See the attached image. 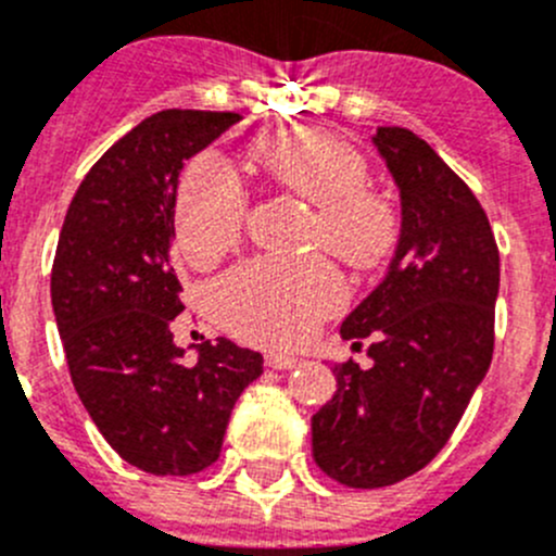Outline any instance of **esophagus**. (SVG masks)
<instances>
[{"mask_svg": "<svg viewBox=\"0 0 556 556\" xmlns=\"http://www.w3.org/2000/svg\"><path fill=\"white\" fill-rule=\"evenodd\" d=\"M267 366L275 368V371H287V368H298L300 361L294 354H281V352H269L267 354Z\"/></svg>", "mask_w": 556, "mask_h": 556, "instance_id": "obj_1", "label": "esophagus"}]
</instances>
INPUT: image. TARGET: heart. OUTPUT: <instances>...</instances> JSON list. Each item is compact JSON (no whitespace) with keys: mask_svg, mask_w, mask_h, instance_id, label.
<instances>
[{"mask_svg":"<svg viewBox=\"0 0 556 556\" xmlns=\"http://www.w3.org/2000/svg\"><path fill=\"white\" fill-rule=\"evenodd\" d=\"M258 166L273 182L316 207L314 240L354 269L382 267L401 240V218L388 195L366 185L361 152L321 128L278 130L258 141ZM245 190L224 157L188 166L174 202V235L193 264H213L237 242ZM346 298L325 256H258L226 273L213 289L218 319L253 343L287 346L314 332Z\"/></svg>","mask_w":556,"mask_h":556,"instance_id":"1","label":"heart"}]
</instances>
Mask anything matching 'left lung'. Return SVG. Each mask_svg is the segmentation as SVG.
Instances as JSON below:
<instances>
[{
    "label": "left lung",
    "mask_w": 556,
    "mask_h": 556,
    "mask_svg": "<svg viewBox=\"0 0 556 556\" xmlns=\"http://www.w3.org/2000/svg\"><path fill=\"white\" fill-rule=\"evenodd\" d=\"M401 195V240L379 287L343 319L361 346L332 368L338 390L314 417V462L349 489L409 478L445 447L494 352L500 251L483 207L420 136L377 128Z\"/></svg>",
    "instance_id": "8db88e82"
}]
</instances>
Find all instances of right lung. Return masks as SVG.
<instances>
[{"mask_svg": "<svg viewBox=\"0 0 556 556\" xmlns=\"http://www.w3.org/2000/svg\"><path fill=\"white\" fill-rule=\"evenodd\" d=\"M240 123L231 111L166 109L116 141L78 185L56 242L51 305L73 388L119 456L150 475L218 462L231 409L262 354L215 338L185 363L172 264L185 161Z\"/></svg>", "mask_w": 556, "mask_h": 556, "instance_id": "obj_1", "label": "right lung"}]
</instances>
